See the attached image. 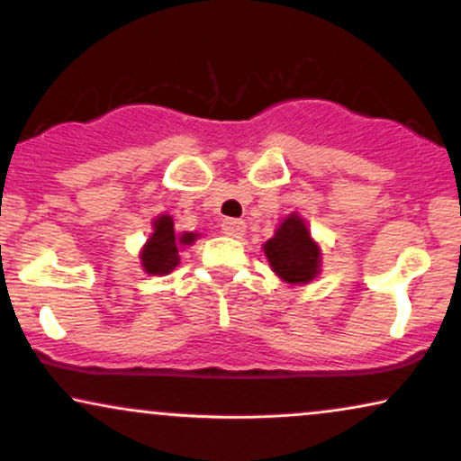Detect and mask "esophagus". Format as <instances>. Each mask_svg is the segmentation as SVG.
I'll use <instances>...</instances> for the list:
<instances>
[{
  "label": "esophagus",
  "mask_w": 461,
  "mask_h": 461,
  "mask_svg": "<svg viewBox=\"0 0 461 461\" xmlns=\"http://www.w3.org/2000/svg\"><path fill=\"white\" fill-rule=\"evenodd\" d=\"M221 230H223V234L231 238H242L244 231H247V223L242 219H225Z\"/></svg>",
  "instance_id": "esophagus-1"
}]
</instances>
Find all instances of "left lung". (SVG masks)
<instances>
[{
	"label": "left lung",
	"instance_id": "8db88e82",
	"mask_svg": "<svg viewBox=\"0 0 461 461\" xmlns=\"http://www.w3.org/2000/svg\"><path fill=\"white\" fill-rule=\"evenodd\" d=\"M264 253L276 276L291 285L311 283L321 272V249L295 212L278 225L274 238L264 244Z\"/></svg>",
	"mask_w": 461,
	"mask_h": 461
}]
</instances>
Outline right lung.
Wrapping results in <instances>:
<instances>
[{
	"instance_id": "obj_1",
	"label": "right lung",
	"mask_w": 461,
	"mask_h": 461,
	"mask_svg": "<svg viewBox=\"0 0 461 461\" xmlns=\"http://www.w3.org/2000/svg\"><path fill=\"white\" fill-rule=\"evenodd\" d=\"M155 231L144 244L142 253H140V261L142 267L149 274H167L180 264L178 249L194 244L197 234L194 231H185V234H176L174 231V219L170 214H161L155 219Z\"/></svg>"
}]
</instances>
